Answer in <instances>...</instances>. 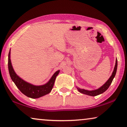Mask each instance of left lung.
<instances>
[{"mask_svg":"<svg viewBox=\"0 0 127 127\" xmlns=\"http://www.w3.org/2000/svg\"><path fill=\"white\" fill-rule=\"evenodd\" d=\"M117 58H116V64H115V66H114L113 72L112 75H111L110 78L107 80L106 82L103 86L100 87V88H99L98 89L95 90H91V91H89V90H87L84 89H81V88L77 87H76V88H77V90L80 93L84 94H86L87 95H90V96H96V95L101 94L103 93L104 92L106 91V90L108 89L109 86H110L113 80L114 77H115L116 72H117Z\"/></svg>","mask_w":127,"mask_h":127,"instance_id":"obj_1","label":"left lung"}]
</instances>
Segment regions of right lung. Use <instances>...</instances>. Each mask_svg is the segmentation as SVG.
<instances>
[{"mask_svg": "<svg viewBox=\"0 0 127 127\" xmlns=\"http://www.w3.org/2000/svg\"><path fill=\"white\" fill-rule=\"evenodd\" d=\"M10 51L11 50H10L8 56V71L11 80L20 91L27 96L33 99L39 98L49 94L53 89L55 79L60 70H58L55 72L50 80L45 84L41 86H34L24 80L15 72L10 60Z\"/></svg>", "mask_w": 127, "mask_h": 127, "instance_id": "obj_1", "label": "right lung"}]
</instances>
